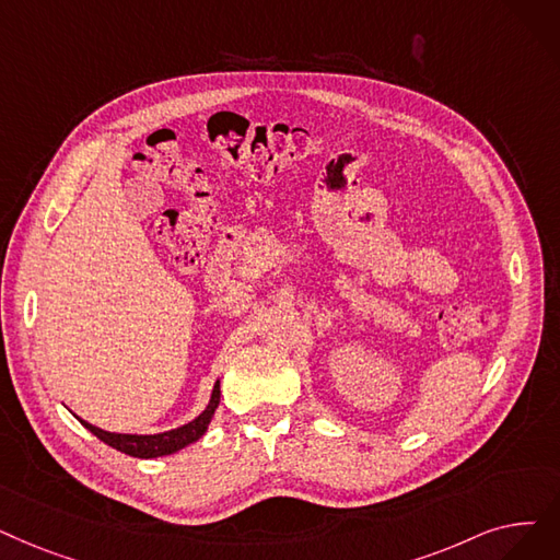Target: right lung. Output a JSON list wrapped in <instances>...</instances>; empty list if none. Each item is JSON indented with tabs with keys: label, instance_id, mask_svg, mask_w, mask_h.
<instances>
[{
	"label": "right lung",
	"instance_id": "right-lung-1",
	"mask_svg": "<svg viewBox=\"0 0 560 560\" xmlns=\"http://www.w3.org/2000/svg\"><path fill=\"white\" fill-rule=\"evenodd\" d=\"M220 396H222L220 382H217L212 388V398H210L208 407L203 409V415H199L197 419L189 421L183 428L160 432V434H118V432H107V430L95 428V425L82 421L80 417L78 419L86 430H91L95 436H98L101 442H105L107 446H112L120 453L132 455V457H160V455H172V453L185 448L187 444H194L197 440H201L203 432L208 430V423L214 415L217 405H220Z\"/></svg>",
	"mask_w": 560,
	"mask_h": 560
}]
</instances>
